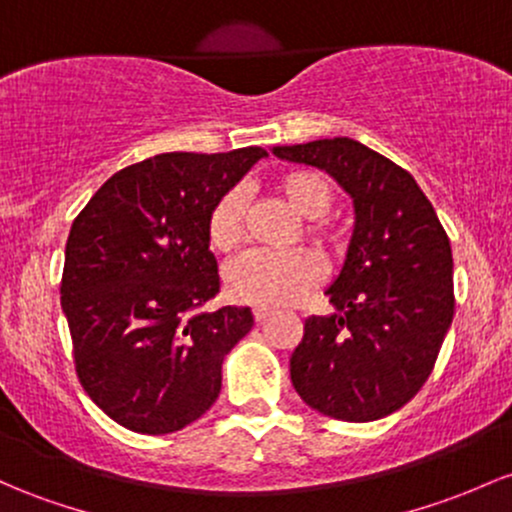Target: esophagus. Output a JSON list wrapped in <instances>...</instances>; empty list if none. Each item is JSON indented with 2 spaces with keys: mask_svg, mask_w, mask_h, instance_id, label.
Masks as SVG:
<instances>
[{
  "mask_svg": "<svg viewBox=\"0 0 512 512\" xmlns=\"http://www.w3.org/2000/svg\"><path fill=\"white\" fill-rule=\"evenodd\" d=\"M269 313H272V308H267V306H255V308H252V316H255V320H265Z\"/></svg>",
  "mask_w": 512,
  "mask_h": 512,
  "instance_id": "esophagus-1",
  "label": "esophagus"
}]
</instances>
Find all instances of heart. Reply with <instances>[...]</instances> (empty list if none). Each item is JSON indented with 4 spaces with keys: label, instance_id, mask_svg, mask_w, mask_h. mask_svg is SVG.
Here are the masks:
<instances>
[{
    "label": "heart",
    "instance_id": "obj_1",
    "mask_svg": "<svg viewBox=\"0 0 512 512\" xmlns=\"http://www.w3.org/2000/svg\"><path fill=\"white\" fill-rule=\"evenodd\" d=\"M274 194L303 221V238L325 252L340 250L345 230L325 213L335 201V184L328 174L308 167H294L277 174ZM206 235L213 250L230 252L243 243L245 196L230 189L213 204L206 221ZM320 265L306 250L294 252H247L226 267V289L235 301L252 306H284L318 284Z\"/></svg>",
    "mask_w": 512,
    "mask_h": 512
}]
</instances>
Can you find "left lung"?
<instances>
[{
    "mask_svg": "<svg viewBox=\"0 0 512 512\" xmlns=\"http://www.w3.org/2000/svg\"><path fill=\"white\" fill-rule=\"evenodd\" d=\"M272 153L325 170L355 204L345 262L325 289L338 313L306 318L289 359L291 384L328 418L391 415L428 381L452 325L445 228L411 172L357 140L277 145Z\"/></svg>",
    "mask_w": 512,
    "mask_h": 512,
    "instance_id": "1",
    "label": "left lung"
}]
</instances>
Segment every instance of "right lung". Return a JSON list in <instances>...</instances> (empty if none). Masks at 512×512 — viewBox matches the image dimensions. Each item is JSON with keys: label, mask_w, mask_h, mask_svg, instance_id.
<instances>
[{"label": "right lung", "mask_w": 512, "mask_h": 512, "mask_svg": "<svg viewBox=\"0 0 512 512\" xmlns=\"http://www.w3.org/2000/svg\"><path fill=\"white\" fill-rule=\"evenodd\" d=\"M265 155H155L106 179L72 223L60 303L75 369L123 428L177 432L221 393L223 357L255 320L247 306L201 311L221 289L206 221Z\"/></svg>", "instance_id": "1"}]
</instances>
